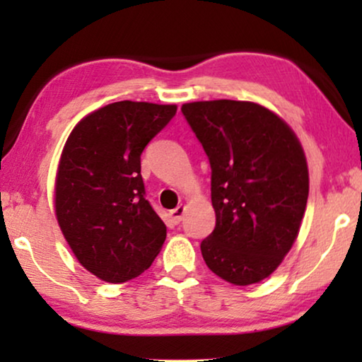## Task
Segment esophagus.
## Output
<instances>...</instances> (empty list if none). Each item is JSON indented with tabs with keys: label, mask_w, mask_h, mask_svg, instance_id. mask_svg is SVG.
<instances>
[{
	"label": "esophagus",
	"mask_w": 362,
	"mask_h": 362,
	"mask_svg": "<svg viewBox=\"0 0 362 362\" xmlns=\"http://www.w3.org/2000/svg\"><path fill=\"white\" fill-rule=\"evenodd\" d=\"M185 211H186V207H185V206H177L176 209L170 211L171 221L175 222V224H180V222L182 221V217H185Z\"/></svg>",
	"instance_id": "obj_1"
}]
</instances>
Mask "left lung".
<instances>
[{
	"label": "left lung",
	"instance_id": "left-lung-1",
	"mask_svg": "<svg viewBox=\"0 0 362 362\" xmlns=\"http://www.w3.org/2000/svg\"><path fill=\"white\" fill-rule=\"evenodd\" d=\"M181 112L211 165L216 227L201 242L222 280H264L293 245L308 201V166L298 138L254 102L185 103Z\"/></svg>",
	"mask_w": 362,
	"mask_h": 362
}]
</instances>
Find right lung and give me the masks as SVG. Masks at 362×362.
<instances>
[{"instance_id":"obj_1","label":"right lung","mask_w":362,"mask_h":362,"mask_svg":"<svg viewBox=\"0 0 362 362\" xmlns=\"http://www.w3.org/2000/svg\"><path fill=\"white\" fill-rule=\"evenodd\" d=\"M176 105L123 100L82 118L56 177V216L74 255L103 281L123 284L160 254L166 226L145 197L141 153Z\"/></svg>"}]
</instances>
